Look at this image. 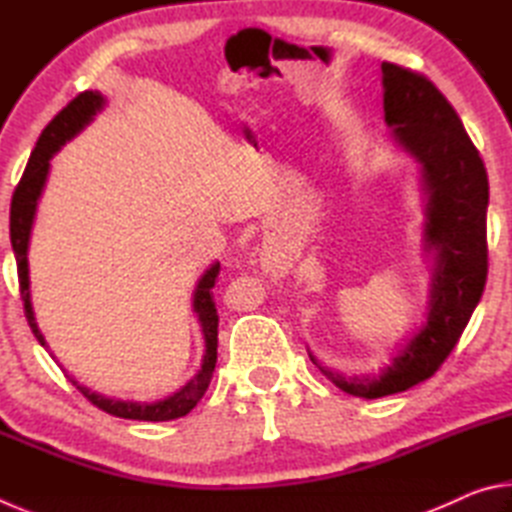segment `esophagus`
<instances>
[{"label": "esophagus", "instance_id": "34e87169", "mask_svg": "<svg viewBox=\"0 0 512 512\" xmlns=\"http://www.w3.org/2000/svg\"><path fill=\"white\" fill-rule=\"evenodd\" d=\"M266 264H268V266H271V268H277V266H275V259H271V262H266Z\"/></svg>", "mask_w": 512, "mask_h": 512}]
</instances>
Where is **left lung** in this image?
I'll return each instance as SVG.
<instances>
[{
  "label": "left lung",
  "mask_w": 512,
  "mask_h": 512,
  "mask_svg": "<svg viewBox=\"0 0 512 512\" xmlns=\"http://www.w3.org/2000/svg\"><path fill=\"white\" fill-rule=\"evenodd\" d=\"M384 72L386 124L422 164L424 248L436 250L427 325L377 377L318 370L354 397L395 395L436 375L470 323L488 280V173L461 117L427 76L393 63Z\"/></svg>",
  "instance_id": "8db88e82"
}]
</instances>
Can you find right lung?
Listing matches in <instances>:
<instances>
[{
  "label": "right lung",
  "instance_id": "1",
  "mask_svg": "<svg viewBox=\"0 0 512 512\" xmlns=\"http://www.w3.org/2000/svg\"><path fill=\"white\" fill-rule=\"evenodd\" d=\"M103 106V97L99 92H81L79 97H74L67 106L58 112V115L49 121L45 131L38 137L36 149H33L27 169H24L20 183H17L11 201V246L15 253L17 262V277H20V293L24 302V316L29 320L31 332L36 334L40 345H45L40 329L36 325V318H33L31 302H29V266H27V248H29V235L33 225V214H36L38 198L42 194V187H45L47 173H49V160L60 146L67 140L81 131L85 124H90V119L97 115ZM221 266L212 264L207 268L205 275L198 282L196 293H194V311L198 314V320L203 325L205 334V359L203 366L198 370V375L180 388L178 393L169 395L167 400L153 402V404H140V402H121V400H108V397L90 393L88 388H83L79 381L69 377V381L79 388L83 397L92 402L97 409L106 411L115 418L124 420H144V422H167L183 418L189 411L194 409L198 400L205 395L207 386H210L212 372L216 366V345H219V314H216L212 287L216 284V277H219Z\"/></svg>",
  "mask_w": 512,
  "mask_h": 512
}]
</instances>
